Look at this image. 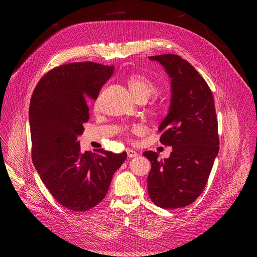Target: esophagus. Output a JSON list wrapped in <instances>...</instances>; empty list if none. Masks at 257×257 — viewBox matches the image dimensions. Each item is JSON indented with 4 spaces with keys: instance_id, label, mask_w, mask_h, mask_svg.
Listing matches in <instances>:
<instances>
[{
    "instance_id": "1",
    "label": "esophagus",
    "mask_w": 257,
    "mask_h": 257,
    "mask_svg": "<svg viewBox=\"0 0 257 257\" xmlns=\"http://www.w3.org/2000/svg\"><path fill=\"white\" fill-rule=\"evenodd\" d=\"M126 153H127V157H130V158H133V157H136L139 155L138 152L133 149H126Z\"/></svg>"
}]
</instances>
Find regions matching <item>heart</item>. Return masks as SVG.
Wrapping results in <instances>:
<instances>
[{"mask_svg": "<svg viewBox=\"0 0 257 257\" xmlns=\"http://www.w3.org/2000/svg\"><path fill=\"white\" fill-rule=\"evenodd\" d=\"M125 82H126L130 92L132 93L133 97L138 102L147 101L149 97L154 95L158 90V87H157V84L155 83V81L152 80L149 76H147L146 74L139 73V72L130 74L126 77ZM164 106L165 105L163 102L154 101L153 103H151L149 105L147 110L149 113L155 115L164 109ZM132 131L134 133H136L139 131V128L135 126ZM124 132L126 133V131H124Z\"/></svg>", "mask_w": 257, "mask_h": 257, "instance_id": "heart-1", "label": "heart"}]
</instances>
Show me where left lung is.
Instances as JSON below:
<instances>
[{"label": "left lung", "mask_w": 257, "mask_h": 257, "mask_svg": "<svg viewBox=\"0 0 257 257\" xmlns=\"http://www.w3.org/2000/svg\"><path fill=\"white\" fill-rule=\"evenodd\" d=\"M149 58L163 65L172 79L170 109L158 131L162 133L160 143L173 150L164 160L156 152H144L151 162L148 194L160 208H183L202 194L219 153L215 101L204 78L180 56Z\"/></svg>", "instance_id": "8db88e82"}]
</instances>
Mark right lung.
I'll list each match as a JSON object with an SVG mask.
<instances>
[{"label": "right lung", "instance_id": "add662e5", "mask_svg": "<svg viewBox=\"0 0 257 257\" xmlns=\"http://www.w3.org/2000/svg\"><path fill=\"white\" fill-rule=\"evenodd\" d=\"M113 66L91 61L62 64L38 81L30 104L32 159L52 197L64 208L85 212L107 195L126 152H81L89 119L87 98L97 99Z\"/></svg>", "mask_w": 257, "mask_h": 257}]
</instances>
